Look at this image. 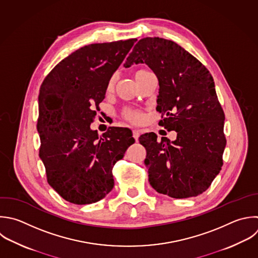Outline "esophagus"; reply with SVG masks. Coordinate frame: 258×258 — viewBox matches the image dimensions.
<instances>
[{
	"instance_id": "34e87169",
	"label": "esophagus",
	"mask_w": 258,
	"mask_h": 258,
	"mask_svg": "<svg viewBox=\"0 0 258 258\" xmlns=\"http://www.w3.org/2000/svg\"><path fill=\"white\" fill-rule=\"evenodd\" d=\"M139 136H140V131L139 130H133V137H134V139L136 140V141H138V138H139Z\"/></svg>"
}]
</instances>
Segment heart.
Here are the masks:
<instances>
[{
    "label": "heart",
    "mask_w": 258,
    "mask_h": 258,
    "mask_svg": "<svg viewBox=\"0 0 258 258\" xmlns=\"http://www.w3.org/2000/svg\"><path fill=\"white\" fill-rule=\"evenodd\" d=\"M144 72H146V71H145V70H140V71L136 72L135 78H136L138 75H140V74H142V73H144ZM114 82H115V79H114V78H112V79L109 81V84H108V88H109V89H111V88L113 87ZM122 116H123V118H124L125 120H127V121H129V122H131V123H136V124L142 122L143 119H144L143 113H142L140 110L133 109V108H126V109H124V111L122 112Z\"/></svg>",
    "instance_id": "b5f03b06"
}]
</instances>
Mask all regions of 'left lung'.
<instances>
[{"mask_svg":"<svg viewBox=\"0 0 258 258\" xmlns=\"http://www.w3.org/2000/svg\"><path fill=\"white\" fill-rule=\"evenodd\" d=\"M146 63L159 84L158 125L176 131L170 142L154 133L139 137L146 149L151 186L174 199L197 197L208 189L223 165L225 114L212 75L195 56L171 40L140 39L125 68Z\"/></svg>","mask_w":258,"mask_h":258,"instance_id":"8db88e82","label":"left lung"}]
</instances>
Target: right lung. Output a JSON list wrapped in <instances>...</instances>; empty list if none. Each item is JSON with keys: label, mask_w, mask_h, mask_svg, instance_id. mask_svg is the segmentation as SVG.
Instances as JSON below:
<instances>
[{"label": "right lung", "mask_w": 258, "mask_h": 258, "mask_svg": "<svg viewBox=\"0 0 258 258\" xmlns=\"http://www.w3.org/2000/svg\"><path fill=\"white\" fill-rule=\"evenodd\" d=\"M137 39L84 46L62 59L39 92V156L47 182L66 201L87 205L114 187L112 169L135 142L131 130L91 129L113 74Z\"/></svg>", "instance_id": "1"}]
</instances>
